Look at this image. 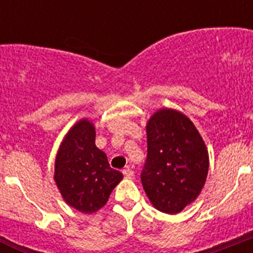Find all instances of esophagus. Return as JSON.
Here are the masks:
<instances>
[{
    "label": "esophagus",
    "instance_id": "34e87169",
    "mask_svg": "<svg viewBox=\"0 0 253 253\" xmlns=\"http://www.w3.org/2000/svg\"><path fill=\"white\" fill-rule=\"evenodd\" d=\"M123 173H124V176L126 178H131L134 176V171L131 169H129V167H125V169H123Z\"/></svg>",
    "mask_w": 253,
    "mask_h": 253
}]
</instances>
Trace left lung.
I'll return each mask as SVG.
<instances>
[{"instance_id": "left-lung-1", "label": "left lung", "mask_w": 253, "mask_h": 253, "mask_svg": "<svg viewBox=\"0 0 253 253\" xmlns=\"http://www.w3.org/2000/svg\"><path fill=\"white\" fill-rule=\"evenodd\" d=\"M143 189L162 213L177 214L202 193L209 153L194 123L175 109H160L147 122Z\"/></svg>"}]
</instances>
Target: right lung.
<instances>
[{
	"mask_svg": "<svg viewBox=\"0 0 253 253\" xmlns=\"http://www.w3.org/2000/svg\"><path fill=\"white\" fill-rule=\"evenodd\" d=\"M95 125L87 118L67 131L55 156L54 181L67 205L84 214H92L109 200L123 180L111 169L105 152L95 144Z\"/></svg>",
	"mask_w": 253,
	"mask_h": 253,
	"instance_id": "1",
	"label": "right lung"
}]
</instances>
